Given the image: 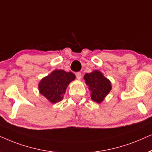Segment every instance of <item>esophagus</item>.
<instances>
[{"label":"esophagus","mask_w":152,"mask_h":152,"mask_svg":"<svg viewBox=\"0 0 152 152\" xmlns=\"http://www.w3.org/2000/svg\"><path fill=\"white\" fill-rule=\"evenodd\" d=\"M76 78H77V79H78V80L81 79L82 74H81V73H80V72H77V73H76Z\"/></svg>","instance_id":"34e87169"}]
</instances>
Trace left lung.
I'll use <instances>...</instances> for the list:
<instances>
[{
	"label": "left lung",
	"mask_w": 152,
	"mask_h": 152,
	"mask_svg": "<svg viewBox=\"0 0 152 152\" xmlns=\"http://www.w3.org/2000/svg\"><path fill=\"white\" fill-rule=\"evenodd\" d=\"M83 78L91 92V99L98 104H101L112 90L110 80L99 70H94L89 74L87 73Z\"/></svg>",
	"instance_id": "left-lung-1"
}]
</instances>
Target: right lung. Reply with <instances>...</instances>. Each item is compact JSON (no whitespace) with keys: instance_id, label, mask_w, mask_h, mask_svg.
I'll return each instance as SVG.
<instances>
[{"instance_id":"right-lung-1","label":"right lung","mask_w":152,"mask_h":152,"mask_svg":"<svg viewBox=\"0 0 152 152\" xmlns=\"http://www.w3.org/2000/svg\"><path fill=\"white\" fill-rule=\"evenodd\" d=\"M75 78L76 76L72 72L62 69L53 71L39 81V93L51 104H56L63 99L69 84Z\"/></svg>"}]
</instances>
